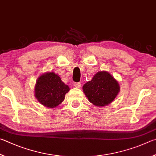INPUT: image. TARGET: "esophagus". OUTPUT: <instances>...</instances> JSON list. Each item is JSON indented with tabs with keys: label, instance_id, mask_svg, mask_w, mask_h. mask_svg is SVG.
I'll return each instance as SVG.
<instances>
[{
	"label": "esophagus",
	"instance_id": "1",
	"mask_svg": "<svg viewBox=\"0 0 156 156\" xmlns=\"http://www.w3.org/2000/svg\"><path fill=\"white\" fill-rule=\"evenodd\" d=\"M74 86L75 87V88H81V83L80 82H75L74 83Z\"/></svg>",
	"mask_w": 156,
	"mask_h": 156
}]
</instances>
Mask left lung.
<instances>
[{"label":"left lung","mask_w":156,"mask_h":156,"mask_svg":"<svg viewBox=\"0 0 156 156\" xmlns=\"http://www.w3.org/2000/svg\"><path fill=\"white\" fill-rule=\"evenodd\" d=\"M83 90L90 102L103 107L113 101L120 91V86L108 72L100 71L95 74L91 81L84 84Z\"/></svg>","instance_id":"8db88e82"}]
</instances>
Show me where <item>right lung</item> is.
I'll list each match as a JSON object with an SVG mask.
<instances>
[{
    "label": "right lung",
    "instance_id": "1",
    "mask_svg": "<svg viewBox=\"0 0 156 156\" xmlns=\"http://www.w3.org/2000/svg\"><path fill=\"white\" fill-rule=\"evenodd\" d=\"M69 87L53 72L42 74L35 86V97L41 104L48 108L58 106L64 100Z\"/></svg>",
    "mask_w": 156,
    "mask_h": 156
}]
</instances>
